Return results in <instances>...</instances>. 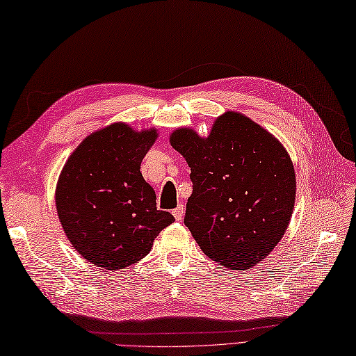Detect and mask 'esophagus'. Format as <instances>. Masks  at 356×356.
Here are the masks:
<instances>
[{"label": "esophagus", "instance_id": "esophagus-1", "mask_svg": "<svg viewBox=\"0 0 356 356\" xmlns=\"http://www.w3.org/2000/svg\"><path fill=\"white\" fill-rule=\"evenodd\" d=\"M184 214H185V208H184V205H179L176 209L172 211V216H174V218H176L177 222H180L184 218Z\"/></svg>", "mask_w": 356, "mask_h": 356}]
</instances>
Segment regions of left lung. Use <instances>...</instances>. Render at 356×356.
Segmentation results:
<instances>
[{
	"label": "left lung",
	"mask_w": 356,
	"mask_h": 356,
	"mask_svg": "<svg viewBox=\"0 0 356 356\" xmlns=\"http://www.w3.org/2000/svg\"><path fill=\"white\" fill-rule=\"evenodd\" d=\"M170 143L191 168L185 225L211 260L251 269L282 240L295 203V171L274 136L236 111L208 138L177 128Z\"/></svg>",
	"instance_id": "1"
}]
</instances>
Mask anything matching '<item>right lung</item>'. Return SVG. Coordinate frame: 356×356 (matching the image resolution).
Returning <instances> with one entry per match:
<instances>
[{
    "instance_id": "right-lung-1",
    "label": "right lung",
    "mask_w": 356,
    "mask_h": 356,
    "mask_svg": "<svg viewBox=\"0 0 356 356\" xmlns=\"http://www.w3.org/2000/svg\"><path fill=\"white\" fill-rule=\"evenodd\" d=\"M156 128L134 131L116 122L73 151L56 185V211L73 248L95 266L115 270L138 263L174 217L156 207L140 163Z\"/></svg>"
}]
</instances>
